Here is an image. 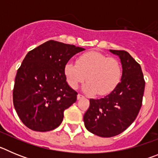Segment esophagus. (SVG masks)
I'll use <instances>...</instances> for the list:
<instances>
[{
    "instance_id": "obj_1",
    "label": "esophagus",
    "mask_w": 158,
    "mask_h": 158,
    "mask_svg": "<svg viewBox=\"0 0 158 158\" xmlns=\"http://www.w3.org/2000/svg\"><path fill=\"white\" fill-rule=\"evenodd\" d=\"M83 97H84V96L81 94H77V100H80V99L83 98Z\"/></svg>"
}]
</instances>
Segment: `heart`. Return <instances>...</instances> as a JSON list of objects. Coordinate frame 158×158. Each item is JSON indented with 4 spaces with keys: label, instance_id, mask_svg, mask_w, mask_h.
Wrapping results in <instances>:
<instances>
[{
    "label": "heart",
    "instance_id": "obj_1",
    "mask_svg": "<svg viewBox=\"0 0 158 158\" xmlns=\"http://www.w3.org/2000/svg\"><path fill=\"white\" fill-rule=\"evenodd\" d=\"M120 62L101 53L89 51L77 58V64L66 62L64 67L65 78L71 88L77 89L87 78L83 90L89 94L104 96L118 86L122 78Z\"/></svg>",
    "mask_w": 158,
    "mask_h": 158
}]
</instances>
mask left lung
<instances>
[{
	"label": "left lung",
	"mask_w": 158,
	"mask_h": 158,
	"mask_svg": "<svg viewBox=\"0 0 158 158\" xmlns=\"http://www.w3.org/2000/svg\"><path fill=\"white\" fill-rule=\"evenodd\" d=\"M120 59L121 81L104 98L90 99L84 115L86 129L100 137L121 134L135 120L142 107L145 81L140 65L125 51L110 50Z\"/></svg>",
	"instance_id": "1"
}]
</instances>
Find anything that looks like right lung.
Masks as SVG:
<instances>
[{
	"instance_id": "right-lung-1",
	"label": "right lung",
	"mask_w": 158,
	"mask_h": 158,
	"mask_svg": "<svg viewBox=\"0 0 158 158\" xmlns=\"http://www.w3.org/2000/svg\"><path fill=\"white\" fill-rule=\"evenodd\" d=\"M81 47L49 40L29 51L17 70L13 104L25 126L35 131H52L62 123L64 111L77 93L66 81L64 67Z\"/></svg>"
}]
</instances>
